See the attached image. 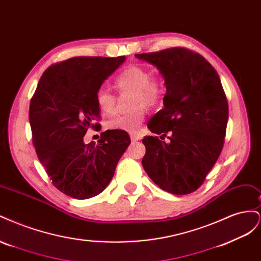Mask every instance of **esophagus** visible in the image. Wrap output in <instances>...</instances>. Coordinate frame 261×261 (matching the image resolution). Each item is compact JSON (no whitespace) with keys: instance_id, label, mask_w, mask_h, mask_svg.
Here are the masks:
<instances>
[{"instance_id":"34e87169","label":"esophagus","mask_w":261,"mask_h":261,"mask_svg":"<svg viewBox=\"0 0 261 261\" xmlns=\"http://www.w3.org/2000/svg\"><path fill=\"white\" fill-rule=\"evenodd\" d=\"M130 139H132V141H138L141 139V137L139 135H136V134H132Z\"/></svg>"}]
</instances>
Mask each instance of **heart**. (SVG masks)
I'll return each instance as SVG.
<instances>
[{
	"label": "heart",
	"instance_id": "heart-1",
	"mask_svg": "<svg viewBox=\"0 0 261 261\" xmlns=\"http://www.w3.org/2000/svg\"><path fill=\"white\" fill-rule=\"evenodd\" d=\"M114 85L121 92H133L132 107L136 110L127 114L114 115L107 121V128L136 133L145 118L143 107L154 108L163 98V78L150 76V72L144 66L129 65L115 77ZM96 103L102 113L111 114L115 110L116 97L109 89L101 87L96 92Z\"/></svg>",
	"mask_w": 261,
	"mask_h": 261
}]
</instances>
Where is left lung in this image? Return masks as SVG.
<instances>
[{
	"label": "left lung",
	"instance_id": "1",
	"mask_svg": "<svg viewBox=\"0 0 261 261\" xmlns=\"http://www.w3.org/2000/svg\"><path fill=\"white\" fill-rule=\"evenodd\" d=\"M159 70L167 93L163 109L148 122L158 136H146L143 167L163 191L195 192L222 151L228 107L217 70L200 54L184 48L135 54ZM170 139L167 144L161 141Z\"/></svg>",
	"mask_w": 261,
	"mask_h": 261
}]
</instances>
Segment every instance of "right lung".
Listing matches in <instances>:
<instances>
[{
  "label": "right lung",
  "instance_id": "1",
  "mask_svg": "<svg viewBox=\"0 0 261 261\" xmlns=\"http://www.w3.org/2000/svg\"><path fill=\"white\" fill-rule=\"evenodd\" d=\"M125 57H77L45 69L30 101L29 122L39 160L59 191L76 199L99 195L111 181L130 144L123 130L101 133L98 144L84 143L99 127L96 92Z\"/></svg>",
  "mask_w": 261,
  "mask_h": 261
}]
</instances>
